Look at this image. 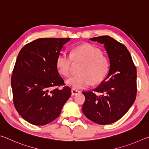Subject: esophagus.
I'll return each mask as SVG.
<instances>
[{"mask_svg": "<svg viewBox=\"0 0 149 149\" xmlns=\"http://www.w3.org/2000/svg\"><path fill=\"white\" fill-rule=\"evenodd\" d=\"M80 91L79 90H77V89H72V96H74L75 95L78 94V93H79Z\"/></svg>", "mask_w": 149, "mask_h": 149, "instance_id": "esophagus-1", "label": "esophagus"}]
</instances>
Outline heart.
<instances>
[{
	"mask_svg": "<svg viewBox=\"0 0 149 149\" xmlns=\"http://www.w3.org/2000/svg\"><path fill=\"white\" fill-rule=\"evenodd\" d=\"M84 62L80 68L81 74L74 75L66 80L68 85L74 89H84L104 79L108 70L107 59L101 55L100 50L89 44L77 46L72 50L71 55L62 52L57 58L59 72L64 76L71 74L74 61Z\"/></svg>",
	"mask_w": 149,
	"mask_h": 149,
	"instance_id": "b5f03b06",
	"label": "heart"
}]
</instances>
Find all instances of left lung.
<instances>
[{
	"label": "left lung",
	"instance_id": "1",
	"mask_svg": "<svg viewBox=\"0 0 149 149\" xmlns=\"http://www.w3.org/2000/svg\"><path fill=\"white\" fill-rule=\"evenodd\" d=\"M104 45L110 61L107 77L94 91H83L85 116L100 125L120 120L134 102L137 94V70L125 45L107 35L89 39Z\"/></svg>",
	"mask_w": 149,
	"mask_h": 149
}]
</instances>
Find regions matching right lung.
<instances>
[{"mask_svg": "<svg viewBox=\"0 0 149 149\" xmlns=\"http://www.w3.org/2000/svg\"><path fill=\"white\" fill-rule=\"evenodd\" d=\"M70 38H41L22 48L16 59L11 85L17 112L27 122L44 125L59 116L71 96L57 68V58ZM52 88H54V90Z\"/></svg>", "mask_w": 149, "mask_h": 149, "instance_id": "1", "label": "right lung"}]
</instances>
